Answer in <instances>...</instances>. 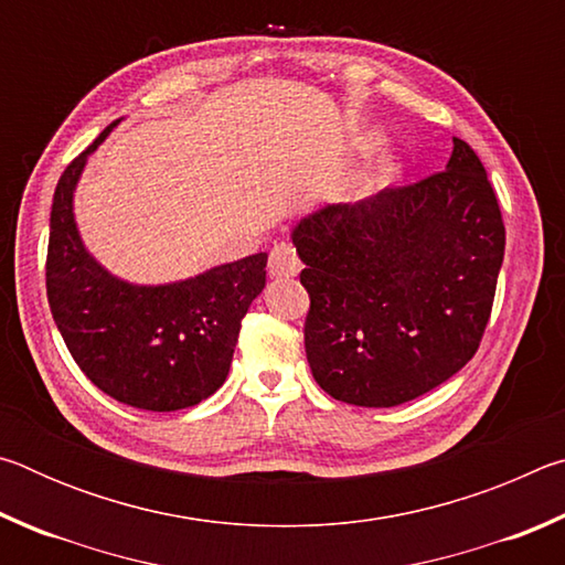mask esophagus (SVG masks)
<instances>
[{"label":"esophagus","instance_id":"1","mask_svg":"<svg viewBox=\"0 0 565 565\" xmlns=\"http://www.w3.org/2000/svg\"><path fill=\"white\" fill-rule=\"evenodd\" d=\"M269 269L274 276L279 279H289V276H296L301 271V262L296 248L289 242H279L269 254Z\"/></svg>","mask_w":565,"mask_h":565}]
</instances>
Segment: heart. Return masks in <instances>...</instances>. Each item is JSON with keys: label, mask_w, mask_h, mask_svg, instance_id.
<instances>
[{"label": "heart", "mask_w": 565, "mask_h": 565, "mask_svg": "<svg viewBox=\"0 0 565 565\" xmlns=\"http://www.w3.org/2000/svg\"><path fill=\"white\" fill-rule=\"evenodd\" d=\"M386 174H388V167H381V169H379V174H376L374 179H376V181H384V179H386Z\"/></svg>", "instance_id": "heart-1"}]
</instances>
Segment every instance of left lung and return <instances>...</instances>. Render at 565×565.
<instances>
[{"label": "left lung", "mask_w": 565, "mask_h": 565, "mask_svg": "<svg viewBox=\"0 0 565 565\" xmlns=\"http://www.w3.org/2000/svg\"><path fill=\"white\" fill-rule=\"evenodd\" d=\"M291 238L311 299L306 359L329 396L398 406L473 359L491 319L505 226L463 139H454L444 171L321 209Z\"/></svg>", "instance_id": "1"}]
</instances>
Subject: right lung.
<instances>
[{"label": "right lung", "mask_w": 565, "mask_h": 565, "mask_svg": "<svg viewBox=\"0 0 565 565\" xmlns=\"http://www.w3.org/2000/svg\"><path fill=\"white\" fill-rule=\"evenodd\" d=\"M104 129L60 177L50 216L46 299L76 366L119 404L196 406L224 384L248 306L266 284V254L167 286L114 279L76 232L72 196Z\"/></svg>", "instance_id": "add662e5"}]
</instances>
